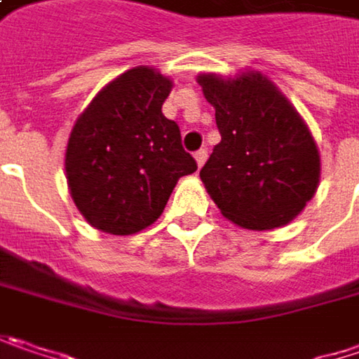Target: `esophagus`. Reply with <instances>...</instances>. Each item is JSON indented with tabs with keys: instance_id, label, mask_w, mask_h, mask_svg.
Listing matches in <instances>:
<instances>
[{
	"instance_id": "1",
	"label": "esophagus",
	"mask_w": 359,
	"mask_h": 359,
	"mask_svg": "<svg viewBox=\"0 0 359 359\" xmlns=\"http://www.w3.org/2000/svg\"><path fill=\"white\" fill-rule=\"evenodd\" d=\"M195 160H197V164H199V168L205 164V160H207V148H201L195 152Z\"/></svg>"
}]
</instances>
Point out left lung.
Here are the masks:
<instances>
[{
	"mask_svg": "<svg viewBox=\"0 0 359 359\" xmlns=\"http://www.w3.org/2000/svg\"><path fill=\"white\" fill-rule=\"evenodd\" d=\"M222 142L201 168L207 193L229 222L274 229L292 222L319 184V150L297 109L260 73L201 74Z\"/></svg>",
	"mask_w": 359,
	"mask_h": 359,
	"instance_id": "8db88e82",
	"label": "left lung"
}]
</instances>
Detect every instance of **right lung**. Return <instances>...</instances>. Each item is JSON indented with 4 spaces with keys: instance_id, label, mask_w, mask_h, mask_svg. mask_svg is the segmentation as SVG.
<instances>
[{
    "instance_id": "add662e5",
    "label": "right lung",
    "mask_w": 359,
    "mask_h": 359,
    "mask_svg": "<svg viewBox=\"0 0 359 359\" xmlns=\"http://www.w3.org/2000/svg\"><path fill=\"white\" fill-rule=\"evenodd\" d=\"M170 79L136 67L101 89L76 119L67 146V182L93 227L130 236L152 225L184 175L197 170L179 123L164 117Z\"/></svg>"
}]
</instances>
